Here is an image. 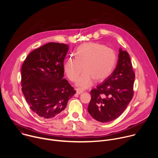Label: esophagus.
<instances>
[{"label":"esophagus","mask_w":158,"mask_h":158,"mask_svg":"<svg viewBox=\"0 0 158 158\" xmlns=\"http://www.w3.org/2000/svg\"><path fill=\"white\" fill-rule=\"evenodd\" d=\"M83 92V89H80V88H77V94H81Z\"/></svg>","instance_id":"obj_1"}]
</instances>
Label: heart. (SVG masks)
<instances>
[{
	"label": "heart",
	"mask_w": 158,
	"mask_h": 158,
	"mask_svg": "<svg viewBox=\"0 0 158 158\" xmlns=\"http://www.w3.org/2000/svg\"><path fill=\"white\" fill-rule=\"evenodd\" d=\"M117 61L115 52L111 48L97 42H87L79 46L75 58L68 60L64 65V71L72 81L75 82L82 72L77 85L82 88L91 86L95 79L102 81L113 72Z\"/></svg>",
	"instance_id": "heart-1"
}]
</instances>
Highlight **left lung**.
<instances>
[{"mask_svg":"<svg viewBox=\"0 0 158 158\" xmlns=\"http://www.w3.org/2000/svg\"><path fill=\"white\" fill-rule=\"evenodd\" d=\"M118 64L113 73L97 88L91 90L88 107L96 120L106 123L118 118L133 98L135 74L127 52L119 48Z\"/></svg>","mask_w":158,"mask_h":158,"instance_id":"left-lung-1","label":"left lung"}]
</instances>
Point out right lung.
<instances>
[{
  "mask_svg": "<svg viewBox=\"0 0 158 158\" xmlns=\"http://www.w3.org/2000/svg\"><path fill=\"white\" fill-rule=\"evenodd\" d=\"M69 45L50 42L31 52L21 69V86L30 109L42 119L64 111L76 93L64 78V59Z\"/></svg>",
  "mask_w": 158,
  "mask_h": 158,
  "instance_id": "add662e5",
  "label": "right lung"
}]
</instances>
